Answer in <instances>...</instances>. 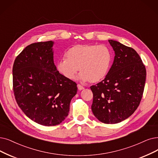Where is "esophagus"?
Segmentation results:
<instances>
[{
    "label": "esophagus",
    "instance_id": "esophagus-1",
    "mask_svg": "<svg viewBox=\"0 0 158 158\" xmlns=\"http://www.w3.org/2000/svg\"><path fill=\"white\" fill-rule=\"evenodd\" d=\"M78 89L80 90V91H81V90H83L84 89V87H83V86H81V85H80V84H78Z\"/></svg>",
    "mask_w": 158,
    "mask_h": 158
}]
</instances>
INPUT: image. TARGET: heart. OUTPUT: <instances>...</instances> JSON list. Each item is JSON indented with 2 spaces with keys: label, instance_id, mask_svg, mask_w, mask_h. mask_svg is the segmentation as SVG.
Segmentation results:
<instances>
[{
  "label": "heart",
  "instance_id": "heart-1",
  "mask_svg": "<svg viewBox=\"0 0 158 158\" xmlns=\"http://www.w3.org/2000/svg\"><path fill=\"white\" fill-rule=\"evenodd\" d=\"M65 56V58L60 59L56 64L58 71L65 78L72 80L79 68V78L90 83L98 82L105 78L112 61L110 49L95 44L74 45L67 50Z\"/></svg>",
  "mask_w": 158,
  "mask_h": 158
}]
</instances>
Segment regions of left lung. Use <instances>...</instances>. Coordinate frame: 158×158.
<instances>
[{"mask_svg": "<svg viewBox=\"0 0 158 158\" xmlns=\"http://www.w3.org/2000/svg\"><path fill=\"white\" fill-rule=\"evenodd\" d=\"M115 51L113 65L106 78L90 87L91 110L105 124H115L131 115L141 100L146 68L135 50L117 41L108 40Z\"/></svg>", "mask_w": 158, "mask_h": 158, "instance_id": "left-lung-1", "label": "left lung"}]
</instances>
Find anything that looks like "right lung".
<instances>
[{"mask_svg": "<svg viewBox=\"0 0 158 158\" xmlns=\"http://www.w3.org/2000/svg\"><path fill=\"white\" fill-rule=\"evenodd\" d=\"M53 43L30 44L17 56L12 71L18 106L30 119L47 127L64 121L78 91L77 84L56 69Z\"/></svg>", "mask_w": 158, "mask_h": 158, "instance_id": "1", "label": "right lung"}]
</instances>
